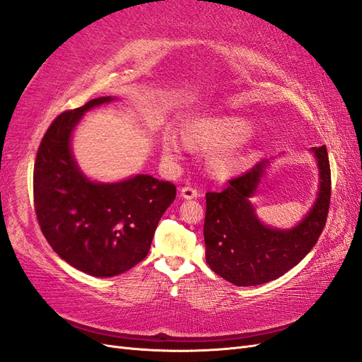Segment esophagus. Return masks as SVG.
I'll return each instance as SVG.
<instances>
[{"mask_svg": "<svg viewBox=\"0 0 362 362\" xmlns=\"http://www.w3.org/2000/svg\"><path fill=\"white\" fill-rule=\"evenodd\" d=\"M180 196H182L183 199L191 200V199L199 197V191H197L196 188H192V187H183V188L180 189Z\"/></svg>", "mask_w": 362, "mask_h": 362, "instance_id": "esophagus-1", "label": "esophagus"}]
</instances>
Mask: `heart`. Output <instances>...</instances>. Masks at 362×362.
<instances>
[{"label":"heart","instance_id":"obj_1","mask_svg":"<svg viewBox=\"0 0 362 362\" xmlns=\"http://www.w3.org/2000/svg\"><path fill=\"white\" fill-rule=\"evenodd\" d=\"M252 125L242 117H212L203 119L187 128V139L192 145L214 148L230 145L212 157V168L218 174H230L247 162L249 153L243 146L234 145L251 134ZM163 154L168 159H179L187 148V141L174 132H166L162 137Z\"/></svg>","mask_w":362,"mask_h":362}]
</instances>
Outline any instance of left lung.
Wrapping results in <instances>:
<instances>
[{"mask_svg": "<svg viewBox=\"0 0 362 362\" xmlns=\"http://www.w3.org/2000/svg\"><path fill=\"white\" fill-rule=\"evenodd\" d=\"M312 151L320 171L318 197L292 229L263 225L251 203L269 160L229 180L221 192H206L203 235L206 263L217 275L235 286H260L292 269L317 245L326 226L332 180L326 145Z\"/></svg>", "mask_w": 362, "mask_h": 362, "instance_id": "8db88e82", "label": "left lung"}]
</instances>
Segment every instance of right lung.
Segmentation results:
<instances>
[{"label":"right lung","instance_id":"1","mask_svg":"<svg viewBox=\"0 0 362 362\" xmlns=\"http://www.w3.org/2000/svg\"><path fill=\"white\" fill-rule=\"evenodd\" d=\"M104 96L64 111L36 153L33 200L42 234L62 260L93 276H115L142 262L154 230L175 199L171 182L137 174L116 183L90 180L70 148L75 127Z\"/></svg>","mask_w":362,"mask_h":362}]
</instances>
